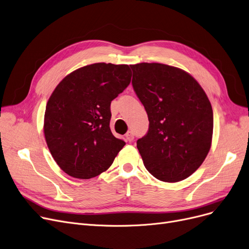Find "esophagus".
<instances>
[{"mask_svg": "<svg viewBox=\"0 0 249 249\" xmlns=\"http://www.w3.org/2000/svg\"><path fill=\"white\" fill-rule=\"evenodd\" d=\"M125 137H126V139L128 140L129 142H133V139H134V134H133L132 131H128V132L126 133Z\"/></svg>", "mask_w": 249, "mask_h": 249, "instance_id": "1", "label": "esophagus"}]
</instances>
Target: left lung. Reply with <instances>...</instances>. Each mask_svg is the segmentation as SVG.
<instances>
[{"label": "left lung", "instance_id": "8db88e82", "mask_svg": "<svg viewBox=\"0 0 249 249\" xmlns=\"http://www.w3.org/2000/svg\"><path fill=\"white\" fill-rule=\"evenodd\" d=\"M132 85L147 113V134L137 140L146 170L179 182L203 163L212 145V105L200 84L180 68L160 63L130 65Z\"/></svg>", "mask_w": 249, "mask_h": 249}]
</instances>
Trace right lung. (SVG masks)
I'll return each mask as SVG.
<instances>
[{"label": "right lung", "instance_id": "1", "mask_svg": "<svg viewBox=\"0 0 249 249\" xmlns=\"http://www.w3.org/2000/svg\"><path fill=\"white\" fill-rule=\"evenodd\" d=\"M131 76L128 65L95 63L71 72L53 89L44 133L52 157L69 176L100 175L125 145L111 131L110 106Z\"/></svg>", "mask_w": 249, "mask_h": 249}]
</instances>
